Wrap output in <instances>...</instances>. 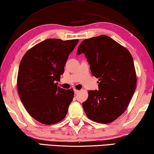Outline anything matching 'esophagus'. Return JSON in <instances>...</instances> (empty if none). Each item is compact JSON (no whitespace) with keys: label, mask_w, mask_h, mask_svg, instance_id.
<instances>
[{"label":"esophagus","mask_w":154,"mask_h":154,"mask_svg":"<svg viewBox=\"0 0 154 154\" xmlns=\"http://www.w3.org/2000/svg\"><path fill=\"white\" fill-rule=\"evenodd\" d=\"M74 92H75V94H77L79 92V90H77V89H74Z\"/></svg>","instance_id":"esophagus-1"}]
</instances>
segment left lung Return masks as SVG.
I'll return each instance as SVG.
<instances>
[{"instance_id":"obj_1","label":"left lung","mask_w":154,"mask_h":154,"mask_svg":"<svg viewBox=\"0 0 154 154\" xmlns=\"http://www.w3.org/2000/svg\"><path fill=\"white\" fill-rule=\"evenodd\" d=\"M84 53L99 91H89L82 106L90 120L111 123L126 111L136 88L137 77L129 51L106 35L86 38L77 54Z\"/></svg>"}]
</instances>
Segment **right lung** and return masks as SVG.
<instances>
[{
	"label": "right lung",
	"mask_w": 154,
	"mask_h": 154,
	"mask_svg": "<svg viewBox=\"0 0 154 154\" xmlns=\"http://www.w3.org/2000/svg\"><path fill=\"white\" fill-rule=\"evenodd\" d=\"M78 41L48 38L27 50L20 61L18 95L27 113L41 124L59 122L67 114L74 91L57 86V81Z\"/></svg>",
	"instance_id": "right-lung-1"
}]
</instances>
